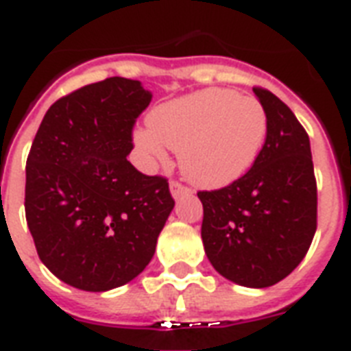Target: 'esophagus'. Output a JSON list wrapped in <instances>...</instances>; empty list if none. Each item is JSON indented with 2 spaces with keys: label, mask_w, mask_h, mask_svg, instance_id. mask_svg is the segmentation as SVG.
Wrapping results in <instances>:
<instances>
[{
  "label": "esophagus",
  "mask_w": 351,
  "mask_h": 351,
  "mask_svg": "<svg viewBox=\"0 0 351 351\" xmlns=\"http://www.w3.org/2000/svg\"><path fill=\"white\" fill-rule=\"evenodd\" d=\"M170 192H172V195L178 199V197L182 195H190V193H192V188H188L186 184H182L178 179H172V181H170Z\"/></svg>",
  "instance_id": "esophagus-1"
}]
</instances>
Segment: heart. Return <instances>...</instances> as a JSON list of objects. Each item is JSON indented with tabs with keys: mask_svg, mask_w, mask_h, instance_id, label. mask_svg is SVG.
<instances>
[{
	"mask_svg": "<svg viewBox=\"0 0 351 351\" xmlns=\"http://www.w3.org/2000/svg\"><path fill=\"white\" fill-rule=\"evenodd\" d=\"M149 127L134 136L145 154L165 159L169 147L179 152L190 181L219 188L244 176L258 158L267 136V112L258 98L210 88L156 107Z\"/></svg>",
	"mask_w": 351,
	"mask_h": 351,
	"instance_id": "1",
	"label": "heart"
}]
</instances>
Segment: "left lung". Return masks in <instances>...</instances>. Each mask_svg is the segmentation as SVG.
Here are the masks:
<instances>
[{
    "label": "left lung",
    "mask_w": 351,
    "mask_h": 351,
    "mask_svg": "<svg viewBox=\"0 0 351 351\" xmlns=\"http://www.w3.org/2000/svg\"><path fill=\"white\" fill-rule=\"evenodd\" d=\"M267 112V136L253 167L228 186L197 192L201 237L217 273L244 287H271L294 271L317 228L311 141L294 112L253 88Z\"/></svg>",
    "instance_id": "8db88e82"
}]
</instances>
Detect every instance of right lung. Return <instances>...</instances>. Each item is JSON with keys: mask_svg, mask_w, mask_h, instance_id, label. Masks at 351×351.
Segmentation results:
<instances>
[{"mask_svg": "<svg viewBox=\"0 0 351 351\" xmlns=\"http://www.w3.org/2000/svg\"><path fill=\"white\" fill-rule=\"evenodd\" d=\"M152 95L106 78L46 111L26 159L25 213L40 262L64 283L102 292L149 265L173 208L169 179L127 159Z\"/></svg>", "mask_w": 351, "mask_h": 351, "instance_id": "obj_1", "label": "right lung"}]
</instances>
